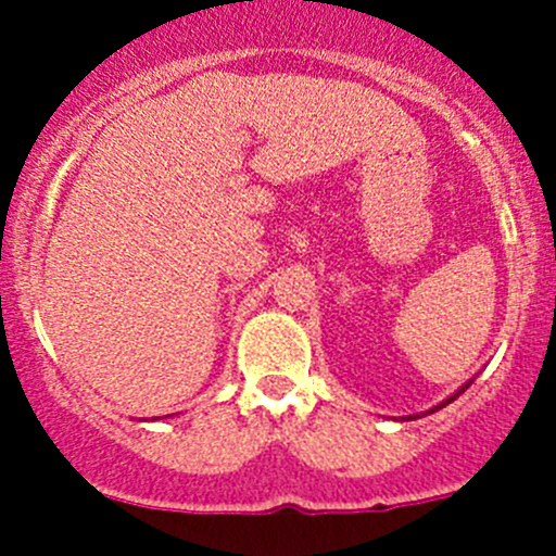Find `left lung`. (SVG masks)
Listing matches in <instances>:
<instances>
[{"instance_id": "left-lung-1", "label": "left lung", "mask_w": 556, "mask_h": 556, "mask_svg": "<svg viewBox=\"0 0 556 556\" xmlns=\"http://www.w3.org/2000/svg\"><path fill=\"white\" fill-rule=\"evenodd\" d=\"M470 382H473V379H470ZM470 382H465L463 387H459V390H457V392H454V395H450V397H446V401H441V403H439V406H433V408H430V412H425V414H433V412H439V408L450 406V403H452V401H457V397H459V395H463V392H465V390H468V387H470ZM408 419H417V414H414V417H408Z\"/></svg>"}]
</instances>
